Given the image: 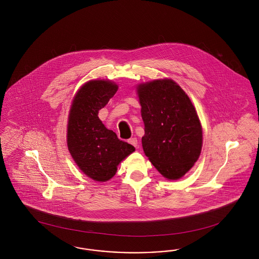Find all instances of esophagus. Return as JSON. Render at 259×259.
<instances>
[{"instance_id":"esophagus-1","label":"esophagus","mask_w":259,"mask_h":259,"mask_svg":"<svg viewBox=\"0 0 259 259\" xmlns=\"http://www.w3.org/2000/svg\"><path fill=\"white\" fill-rule=\"evenodd\" d=\"M128 143L131 144L132 146H134L135 148L138 147V140H137V138H131V139H129V140H128Z\"/></svg>"}]
</instances>
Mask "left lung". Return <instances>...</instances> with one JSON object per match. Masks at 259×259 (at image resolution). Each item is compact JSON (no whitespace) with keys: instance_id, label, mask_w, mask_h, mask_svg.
I'll return each instance as SVG.
<instances>
[{"instance_id":"8db88e82","label":"left lung","mask_w":259,"mask_h":259,"mask_svg":"<svg viewBox=\"0 0 259 259\" xmlns=\"http://www.w3.org/2000/svg\"><path fill=\"white\" fill-rule=\"evenodd\" d=\"M145 123L143 148L153 166L168 180H178L197 161L202 127L185 91L171 79L138 87Z\"/></svg>"}]
</instances>
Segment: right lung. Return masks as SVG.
Segmentation results:
<instances>
[{"label":"right lung","mask_w":259,"mask_h":259,"mask_svg":"<svg viewBox=\"0 0 259 259\" xmlns=\"http://www.w3.org/2000/svg\"><path fill=\"white\" fill-rule=\"evenodd\" d=\"M117 91L106 80H91L74 97L69 114L67 143L79 169L92 180L107 182L135 148L117 138L99 119L98 112Z\"/></svg>","instance_id":"1"}]
</instances>
